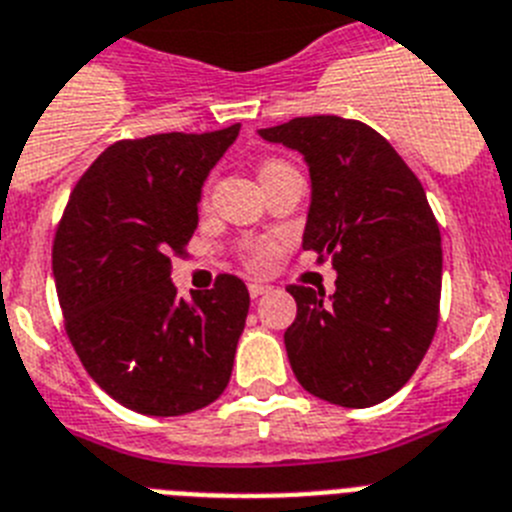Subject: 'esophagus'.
I'll list each match as a JSON object with an SVG mask.
<instances>
[{
  "label": "esophagus",
  "instance_id": "obj_1",
  "mask_svg": "<svg viewBox=\"0 0 512 512\" xmlns=\"http://www.w3.org/2000/svg\"><path fill=\"white\" fill-rule=\"evenodd\" d=\"M266 290H269V285H264V282H251V285H248L251 298H259V295H264Z\"/></svg>",
  "mask_w": 512,
  "mask_h": 512
}]
</instances>
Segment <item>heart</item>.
<instances>
[{
	"label": "heart",
	"mask_w": 512,
	"mask_h": 512,
	"mask_svg": "<svg viewBox=\"0 0 512 512\" xmlns=\"http://www.w3.org/2000/svg\"><path fill=\"white\" fill-rule=\"evenodd\" d=\"M287 170H295V168H292L290 163H285V160H266V163H261V170H259L261 183L269 181V178H274V176H279V173H287ZM199 204H202V207H207L209 204V183L202 189Z\"/></svg>",
	"instance_id": "b5f03b06"
}]
</instances>
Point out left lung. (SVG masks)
Instances as JSON below:
<instances>
[{
	"label": "left lung",
	"instance_id": "1",
	"mask_svg": "<svg viewBox=\"0 0 512 512\" xmlns=\"http://www.w3.org/2000/svg\"><path fill=\"white\" fill-rule=\"evenodd\" d=\"M310 168L303 248L331 261L336 292L290 285L298 316L285 331L292 373L308 393L365 409L399 391L440 318V227L412 168L368 124L300 116L259 131Z\"/></svg>",
	"mask_w": 512,
	"mask_h": 512
}]
</instances>
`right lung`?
Segmentation results:
<instances>
[{
    "label": "right lung",
    "mask_w": 512,
    "mask_h": 512,
    "mask_svg": "<svg viewBox=\"0 0 512 512\" xmlns=\"http://www.w3.org/2000/svg\"><path fill=\"white\" fill-rule=\"evenodd\" d=\"M240 124L111 144L69 194L54 238L64 329L95 383L139 414L178 417L212 404L233 373L248 290L220 274L183 300L170 259L199 222L209 170Z\"/></svg>",
    "instance_id": "1"
}]
</instances>
